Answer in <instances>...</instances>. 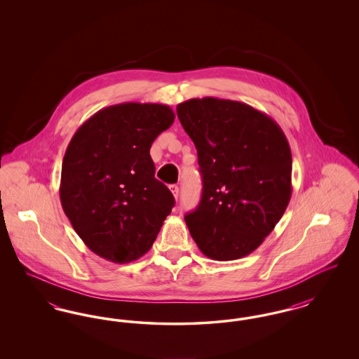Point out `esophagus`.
I'll list each match as a JSON object with an SVG mask.
<instances>
[{
    "label": "esophagus",
    "instance_id": "34e87169",
    "mask_svg": "<svg viewBox=\"0 0 359 359\" xmlns=\"http://www.w3.org/2000/svg\"><path fill=\"white\" fill-rule=\"evenodd\" d=\"M170 189H171L173 198H175V199H177V198H179V187H177L176 184H172V186H170Z\"/></svg>",
    "mask_w": 359,
    "mask_h": 359
}]
</instances>
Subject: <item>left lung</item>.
<instances>
[{
	"instance_id": "left-lung-1",
	"label": "left lung",
	"mask_w": 359,
	"mask_h": 359,
	"mask_svg": "<svg viewBox=\"0 0 359 359\" xmlns=\"http://www.w3.org/2000/svg\"><path fill=\"white\" fill-rule=\"evenodd\" d=\"M198 151L201 203L184 217L201 252L217 261L250 255L285 212L292 194L288 140L265 113L212 97L179 103Z\"/></svg>"
}]
</instances>
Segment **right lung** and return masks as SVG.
Wrapping results in <instances>:
<instances>
[{"label": "right lung", "instance_id": "right-lung-1", "mask_svg": "<svg viewBox=\"0 0 359 359\" xmlns=\"http://www.w3.org/2000/svg\"><path fill=\"white\" fill-rule=\"evenodd\" d=\"M175 120L160 103L126 102L91 116L71 138L62 165L60 202L76 234L117 264L144 256L175 199L154 177L149 149Z\"/></svg>", "mask_w": 359, "mask_h": 359}]
</instances>
